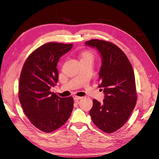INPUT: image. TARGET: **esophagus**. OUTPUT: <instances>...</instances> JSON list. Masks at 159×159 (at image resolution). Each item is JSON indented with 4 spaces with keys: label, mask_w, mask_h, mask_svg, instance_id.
Instances as JSON below:
<instances>
[{
    "label": "esophagus",
    "mask_w": 159,
    "mask_h": 159,
    "mask_svg": "<svg viewBox=\"0 0 159 159\" xmlns=\"http://www.w3.org/2000/svg\"><path fill=\"white\" fill-rule=\"evenodd\" d=\"M80 98H82V97H79V96H77V95L74 96V99L76 100V101H77V100H79Z\"/></svg>",
    "instance_id": "1"
}]
</instances>
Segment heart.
Wrapping results in <instances>:
<instances>
[{"label":"heart","instance_id":"obj_1","mask_svg":"<svg viewBox=\"0 0 159 159\" xmlns=\"http://www.w3.org/2000/svg\"><path fill=\"white\" fill-rule=\"evenodd\" d=\"M82 58H93V54L91 53V52L86 51V52H84V53H82Z\"/></svg>","mask_w":159,"mask_h":159}]
</instances>
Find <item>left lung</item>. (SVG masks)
Segmentation results:
<instances>
[{"mask_svg":"<svg viewBox=\"0 0 159 159\" xmlns=\"http://www.w3.org/2000/svg\"><path fill=\"white\" fill-rule=\"evenodd\" d=\"M86 44L97 48L102 55L98 88H103L105 93L102 104L93 100L89 115L100 129L111 133L124 126L136 105L134 71L126 54L110 42L91 39Z\"/></svg>","mask_w":159,"mask_h":159,"instance_id":"obj_1","label":"left lung"}]
</instances>
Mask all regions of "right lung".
Masks as SVG:
<instances>
[{
	"label": "right lung",
	"mask_w": 159,
	"mask_h": 159,
	"mask_svg": "<svg viewBox=\"0 0 159 159\" xmlns=\"http://www.w3.org/2000/svg\"><path fill=\"white\" fill-rule=\"evenodd\" d=\"M72 44L48 43L34 50L25 61L19 83V98L31 123L45 133L54 131L68 120L73 98L59 97L51 91L58 79L57 65Z\"/></svg>",
	"instance_id": "add662e5"
}]
</instances>
